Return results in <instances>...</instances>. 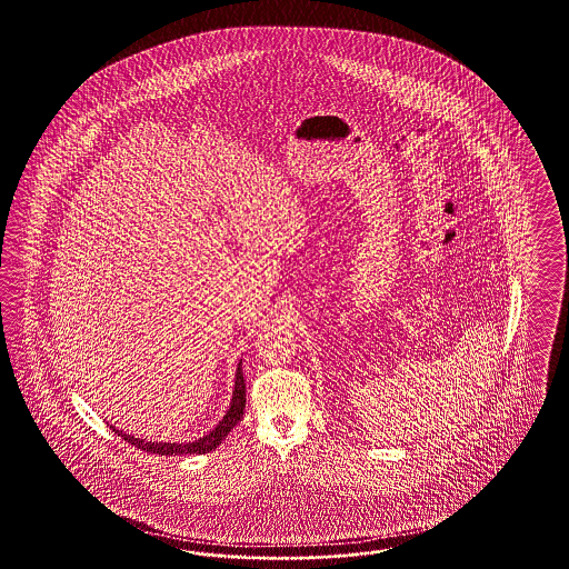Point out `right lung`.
<instances>
[{
    "label": "right lung",
    "instance_id": "obj_1",
    "mask_svg": "<svg viewBox=\"0 0 569 569\" xmlns=\"http://www.w3.org/2000/svg\"><path fill=\"white\" fill-rule=\"evenodd\" d=\"M243 409H246V381H243V370L241 365L237 368V381H234V391H232V402H230V409H228L224 419L216 426V430L194 440V442H146L143 438H133L129 433H122L120 430L112 428L120 438H124L129 445H133L137 449L146 451V453L154 455H203L213 451L224 438L228 432L243 419Z\"/></svg>",
    "mask_w": 569,
    "mask_h": 569
}]
</instances>
